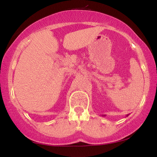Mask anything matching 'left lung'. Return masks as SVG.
Returning a JSON list of instances; mask_svg holds the SVG:
<instances>
[{
  "instance_id": "obj_1",
  "label": "left lung",
  "mask_w": 157,
  "mask_h": 157,
  "mask_svg": "<svg viewBox=\"0 0 157 157\" xmlns=\"http://www.w3.org/2000/svg\"><path fill=\"white\" fill-rule=\"evenodd\" d=\"M128 115H127V116H126V117H128Z\"/></svg>"
}]
</instances>
